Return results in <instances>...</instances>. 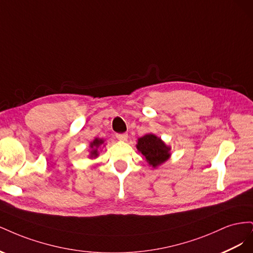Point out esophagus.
Wrapping results in <instances>:
<instances>
[{
  "mask_svg": "<svg viewBox=\"0 0 253 253\" xmlns=\"http://www.w3.org/2000/svg\"><path fill=\"white\" fill-rule=\"evenodd\" d=\"M116 137H117V139H119L120 141H126V140H127V138H128L127 134H126V133L117 134V135H116Z\"/></svg>",
  "mask_w": 253,
  "mask_h": 253,
  "instance_id": "34e87169",
  "label": "esophagus"
}]
</instances>
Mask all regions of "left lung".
Here are the masks:
<instances>
[{"label":"left lung","instance_id":"1","mask_svg":"<svg viewBox=\"0 0 253 253\" xmlns=\"http://www.w3.org/2000/svg\"><path fill=\"white\" fill-rule=\"evenodd\" d=\"M136 148L153 168L164 164L171 156V148L154 134H147L138 138Z\"/></svg>","mask_w":253,"mask_h":253}]
</instances>
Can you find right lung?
<instances>
[{
  "mask_svg": "<svg viewBox=\"0 0 253 253\" xmlns=\"http://www.w3.org/2000/svg\"><path fill=\"white\" fill-rule=\"evenodd\" d=\"M104 142L103 139H100V138H95L93 141L90 142L89 147H90V153H89V157L90 158H96L99 154H98V148L100 147V145H102Z\"/></svg>",
  "mask_w": 253,
  "mask_h": 253,
  "instance_id": "right-lung-1",
  "label": "right lung"
}]
</instances>
